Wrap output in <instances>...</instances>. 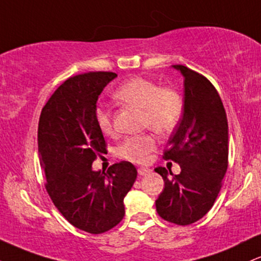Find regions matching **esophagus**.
Listing matches in <instances>:
<instances>
[{
	"label": "esophagus",
	"instance_id": "1",
	"mask_svg": "<svg viewBox=\"0 0 261 261\" xmlns=\"http://www.w3.org/2000/svg\"><path fill=\"white\" fill-rule=\"evenodd\" d=\"M137 172H139V175H146L151 172V169L146 168V167H140V168L137 169Z\"/></svg>",
	"mask_w": 261,
	"mask_h": 261
}]
</instances>
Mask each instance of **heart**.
I'll use <instances>...</instances> for the list:
<instances>
[{
  "label": "heart",
  "mask_w": 261,
  "mask_h": 261,
  "mask_svg": "<svg viewBox=\"0 0 261 261\" xmlns=\"http://www.w3.org/2000/svg\"><path fill=\"white\" fill-rule=\"evenodd\" d=\"M116 99L142 110V126L157 134L173 133L180 124L185 110L181 93L173 87H162L154 81L134 77L116 89ZM95 122L107 136L114 134L113 116L104 107H98L94 113ZM157 146L153 135L142 134L126 137L116 148L119 158L134 163H145Z\"/></svg>",
  "instance_id": "heart-1"
}]
</instances>
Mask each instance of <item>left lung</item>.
I'll use <instances>...</instances> for the list:
<instances>
[{"mask_svg": "<svg viewBox=\"0 0 261 261\" xmlns=\"http://www.w3.org/2000/svg\"><path fill=\"white\" fill-rule=\"evenodd\" d=\"M184 77L185 110L164 151L181 172L157 167L164 189L155 200L158 215L168 222L187 226L210 211L228 167V122L220 94L202 74L173 65ZM172 176L170 177V175Z\"/></svg>", "mask_w": 261, "mask_h": 261, "instance_id": "left-lung-1", "label": "left lung"}]
</instances>
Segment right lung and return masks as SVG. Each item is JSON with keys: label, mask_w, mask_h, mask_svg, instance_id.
<instances>
[{"label": "right lung", "mask_w": 261, "mask_h": 261, "mask_svg": "<svg viewBox=\"0 0 261 261\" xmlns=\"http://www.w3.org/2000/svg\"><path fill=\"white\" fill-rule=\"evenodd\" d=\"M116 76L99 71L70 77L54 92L39 119L38 149L47 194L68 222L92 234L114 228L124 218V197L137 176L126 161L107 173L92 169L97 155L107 151L95 122L97 100Z\"/></svg>", "instance_id": "add662e5"}]
</instances>
